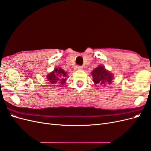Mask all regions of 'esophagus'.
I'll return each instance as SVG.
<instances>
[{
  "label": "esophagus",
  "mask_w": 151,
  "mask_h": 151,
  "mask_svg": "<svg viewBox=\"0 0 151 151\" xmlns=\"http://www.w3.org/2000/svg\"><path fill=\"white\" fill-rule=\"evenodd\" d=\"M74 69H75L76 70H83V67H82V66L77 65V66H76V67H75Z\"/></svg>",
  "instance_id": "esophagus-1"
}]
</instances>
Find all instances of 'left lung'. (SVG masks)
Instances as JSON below:
<instances>
[{
  "label": "left lung",
  "instance_id": "obj_1",
  "mask_svg": "<svg viewBox=\"0 0 151 151\" xmlns=\"http://www.w3.org/2000/svg\"><path fill=\"white\" fill-rule=\"evenodd\" d=\"M93 76V81L95 84L106 86L110 85L113 79V73L106 70L103 65H99L91 72Z\"/></svg>",
  "mask_w": 151,
  "mask_h": 151
}]
</instances>
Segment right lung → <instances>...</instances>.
I'll list each match as a JSON object with an SVG mask.
<instances>
[{"mask_svg": "<svg viewBox=\"0 0 151 151\" xmlns=\"http://www.w3.org/2000/svg\"><path fill=\"white\" fill-rule=\"evenodd\" d=\"M46 77L50 84L63 86L66 84L68 77L67 72L61 67H55L52 72L47 75Z\"/></svg>", "mask_w": 151, "mask_h": 151, "instance_id": "1", "label": "right lung"}]
</instances>
